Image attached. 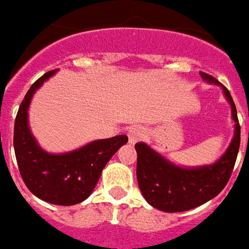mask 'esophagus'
<instances>
[{
	"label": "esophagus",
	"mask_w": 249,
	"mask_h": 249,
	"mask_svg": "<svg viewBox=\"0 0 249 249\" xmlns=\"http://www.w3.org/2000/svg\"><path fill=\"white\" fill-rule=\"evenodd\" d=\"M129 141L130 142H137L140 140L142 139L144 136H145V130L142 129V127H140V126H134V127H131L129 130Z\"/></svg>",
	"instance_id": "1"
}]
</instances>
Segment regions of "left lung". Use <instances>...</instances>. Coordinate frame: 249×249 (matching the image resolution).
Masks as SVG:
<instances>
[{"label": "left lung", "instance_id": "obj_1", "mask_svg": "<svg viewBox=\"0 0 249 249\" xmlns=\"http://www.w3.org/2000/svg\"><path fill=\"white\" fill-rule=\"evenodd\" d=\"M201 77L209 83L220 84L204 72ZM223 87L226 98L231 105L234 119V137L225 155L213 165L202 167H178L157 154L144 142L136 144L137 181L147 202L163 212H184L215 198L227 184L234 169L240 148V123L230 91Z\"/></svg>", "mask_w": 249, "mask_h": 249}]
</instances>
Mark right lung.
Segmentation results:
<instances>
[{
    "label": "right lung",
    "mask_w": 249,
    "mask_h": 249,
    "mask_svg": "<svg viewBox=\"0 0 249 249\" xmlns=\"http://www.w3.org/2000/svg\"><path fill=\"white\" fill-rule=\"evenodd\" d=\"M56 71L33 83L19 107L14 129V148L24 184L40 199L55 205L79 204L90 196L104 166L127 142V136L97 140L82 148L53 155L38 147L27 124V109L36 90Z\"/></svg>",
    "instance_id": "obj_1"
}]
</instances>
